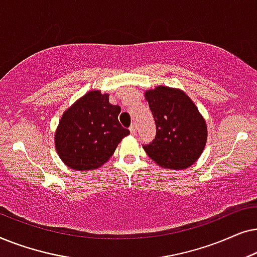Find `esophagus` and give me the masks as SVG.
Segmentation results:
<instances>
[{
	"label": "esophagus",
	"instance_id": "obj_1",
	"mask_svg": "<svg viewBox=\"0 0 257 257\" xmlns=\"http://www.w3.org/2000/svg\"><path fill=\"white\" fill-rule=\"evenodd\" d=\"M130 132H131V135H136V132H137V126L133 124V125H131V127H130Z\"/></svg>",
	"mask_w": 257,
	"mask_h": 257
}]
</instances>
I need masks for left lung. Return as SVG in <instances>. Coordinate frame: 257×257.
<instances>
[{
    "label": "left lung",
    "mask_w": 257,
    "mask_h": 257,
    "mask_svg": "<svg viewBox=\"0 0 257 257\" xmlns=\"http://www.w3.org/2000/svg\"><path fill=\"white\" fill-rule=\"evenodd\" d=\"M157 136L143 146L158 166L186 170L201 156L207 143V124L198 107L184 91L164 85L145 91Z\"/></svg>",
    "instance_id": "8db88e82"
}]
</instances>
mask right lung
I'll return each mask as SVG.
<instances>
[{
    "label": "right lung",
    "instance_id": "right-lung-1",
    "mask_svg": "<svg viewBox=\"0 0 257 257\" xmlns=\"http://www.w3.org/2000/svg\"><path fill=\"white\" fill-rule=\"evenodd\" d=\"M108 93L92 90L66 108L55 132V147L66 166L91 171L103 166L130 135L118 121L120 107Z\"/></svg>",
    "mask_w": 257,
    "mask_h": 257
}]
</instances>
